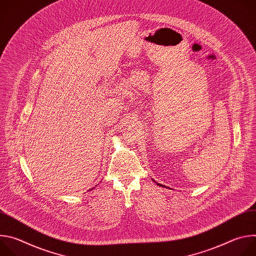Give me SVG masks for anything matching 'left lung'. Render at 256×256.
Listing matches in <instances>:
<instances>
[{
	"mask_svg": "<svg viewBox=\"0 0 256 256\" xmlns=\"http://www.w3.org/2000/svg\"><path fill=\"white\" fill-rule=\"evenodd\" d=\"M153 181L155 182V184H157V186H161V188H166L165 186H163V184H158V182H156L155 180H153ZM170 190H171V188H170Z\"/></svg>",
	"mask_w": 256,
	"mask_h": 256,
	"instance_id": "1",
	"label": "left lung"
}]
</instances>
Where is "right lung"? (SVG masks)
I'll list each match as a JSON object with an SVG mask.
<instances>
[{
	"instance_id": "obj_1",
	"label": "right lung",
	"mask_w": 256,
	"mask_h": 256,
	"mask_svg": "<svg viewBox=\"0 0 256 256\" xmlns=\"http://www.w3.org/2000/svg\"><path fill=\"white\" fill-rule=\"evenodd\" d=\"M91 190H92V188H91Z\"/></svg>"
}]
</instances>
